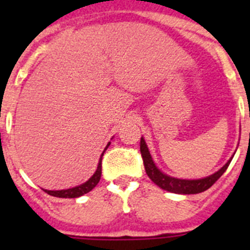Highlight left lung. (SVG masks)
<instances>
[{"mask_svg": "<svg viewBox=\"0 0 250 250\" xmlns=\"http://www.w3.org/2000/svg\"><path fill=\"white\" fill-rule=\"evenodd\" d=\"M140 152L141 156H143L144 167L147 176L158 187H160L161 189L176 194H198L202 193V191H205L224 174V171L228 169L229 164H230L231 161L230 159L219 171H216L215 174H213L210 176H207L204 179H198V180H183V179L171 178V176L167 175V174L161 173L160 170L154 164L151 155H150L149 150H147L146 144H145V140L143 138L140 139Z\"/></svg>", "mask_w": 250, "mask_h": 250, "instance_id": "8db88e82", "label": "left lung"}]
</instances>
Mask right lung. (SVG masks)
<instances>
[{
  "instance_id": "1",
  "label": "right lung",
  "mask_w": 250,
  "mask_h": 250,
  "mask_svg": "<svg viewBox=\"0 0 250 250\" xmlns=\"http://www.w3.org/2000/svg\"><path fill=\"white\" fill-rule=\"evenodd\" d=\"M109 145H110V143L107 144V146H109ZM107 146L105 147V150L107 149ZM105 150H104V152H105ZM104 152H103V155H104ZM103 155H101L100 163H99L98 169H96L95 174L86 183L79 185V187L71 188V189H66V190H45V191L47 194H50V195L56 196V198H79V196L83 195V194L89 193V191L92 190V189H94V188L98 185V183L100 182V178H101V159H103Z\"/></svg>"
}]
</instances>
